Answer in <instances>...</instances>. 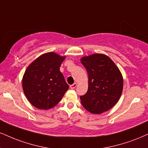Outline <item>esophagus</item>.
Instances as JSON below:
<instances>
[{"mask_svg":"<svg viewBox=\"0 0 148 148\" xmlns=\"http://www.w3.org/2000/svg\"><path fill=\"white\" fill-rule=\"evenodd\" d=\"M76 86H77V83H74L73 84H72V85L70 86V88L71 89H74Z\"/></svg>","mask_w":148,"mask_h":148,"instance_id":"34e87169","label":"esophagus"}]
</instances>
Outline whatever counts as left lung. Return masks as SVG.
Masks as SVG:
<instances>
[{"instance_id":"obj_1","label":"left lung","mask_w":148,"mask_h":148,"mask_svg":"<svg viewBox=\"0 0 148 148\" xmlns=\"http://www.w3.org/2000/svg\"><path fill=\"white\" fill-rule=\"evenodd\" d=\"M81 62L88 75V90L80 96L82 104L92 114L110 110L119 101L123 90V77L119 69L103 54L84 57Z\"/></svg>"}]
</instances>
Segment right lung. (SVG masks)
<instances>
[{
  "label": "right lung",
  "instance_id": "obj_1",
  "mask_svg": "<svg viewBox=\"0 0 148 148\" xmlns=\"http://www.w3.org/2000/svg\"><path fill=\"white\" fill-rule=\"evenodd\" d=\"M64 58L55 53H47L27 67L23 78V88L34 106L45 110L51 108L59 103L69 89L60 71Z\"/></svg>",
  "mask_w": 148,
  "mask_h": 148
}]
</instances>
